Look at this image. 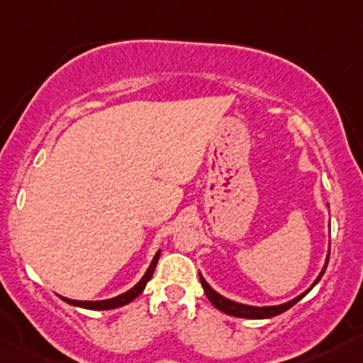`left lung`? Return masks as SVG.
Returning <instances> with one entry per match:
<instances>
[{"label":"left lung","mask_w":363,"mask_h":363,"mask_svg":"<svg viewBox=\"0 0 363 363\" xmlns=\"http://www.w3.org/2000/svg\"><path fill=\"white\" fill-rule=\"evenodd\" d=\"M329 207V205H327ZM327 264H329V252H327V258H325V264H323L322 271H320V274L316 277V280L313 281V285H311L309 289L306 291V293H301L300 296L293 298V300L285 301V303H280V306H264V307H256V306H247V303H240V301H234V300H229V298L221 296L220 293H216V291L211 287L209 284H207V280H205L203 277H201L200 272V281L201 285H203V291L205 294H207V298H209V301L213 303L216 309L223 311L225 314H230V316H238V318H251V320H264V318H272V316H278V314L285 313L287 309H291V307L296 303V301H300L301 298L306 296L307 293H309L311 289H313L314 285L318 284L320 278L323 277V272H325L327 269Z\"/></svg>","instance_id":"8db88e82"}]
</instances>
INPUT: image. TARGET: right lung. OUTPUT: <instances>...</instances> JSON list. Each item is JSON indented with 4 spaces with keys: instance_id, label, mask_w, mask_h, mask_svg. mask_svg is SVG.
Returning <instances> with one entry per match:
<instances>
[{
    "instance_id": "add662e5",
    "label": "right lung",
    "mask_w": 363,
    "mask_h": 363,
    "mask_svg": "<svg viewBox=\"0 0 363 363\" xmlns=\"http://www.w3.org/2000/svg\"><path fill=\"white\" fill-rule=\"evenodd\" d=\"M160 255H162V251L158 249V252L154 255L152 262H150L149 269L145 271V274L142 277V280L138 281L136 285H134L133 289L125 291L123 294H118V296L114 298H108V300H96V301H91V300H70V298H65V296H60L63 301H67V303H70V306L74 307H82V309H91V311H108V309H118V307L121 306H127V303H130L133 300H136L140 294L143 293V289H145L147 281L152 278L154 274V269H156V264H158L160 259Z\"/></svg>"
}]
</instances>
